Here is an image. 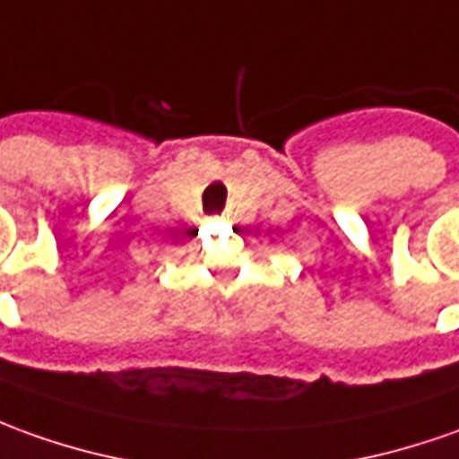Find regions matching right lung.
Listing matches in <instances>:
<instances>
[{"label":"right lung","mask_w":459,"mask_h":459,"mask_svg":"<svg viewBox=\"0 0 459 459\" xmlns=\"http://www.w3.org/2000/svg\"><path fill=\"white\" fill-rule=\"evenodd\" d=\"M188 233H190V230H188ZM195 233H198V230H193V236H195Z\"/></svg>","instance_id":"right-lung-1"}]
</instances>
